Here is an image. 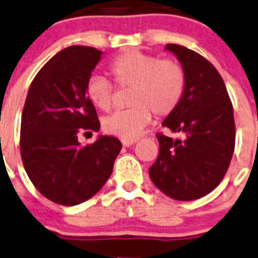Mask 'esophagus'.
<instances>
[{"instance_id":"34e87169","label":"esophagus","mask_w":258,"mask_h":258,"mask_svg":"<svg viewBox=\"0 0 258 258\" xmlns=\"http://www.w3.org/2000/svg\"><path fill=\"white\" fill-rule=\"evenodd\" d=\"M137 141H138L137 138H122V140H121V142H122V145H124V146H131V145L136 144Z\"/></svg>"}]
</instances>
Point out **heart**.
Listing matches in <instances>:
<instances>
[{
	"label": "heart",
	"instance_id": "heart-1",
	"mask_svg": "<svg viewBox=\"0 0 258 258\" xmlns=\"http://www.w3.org/2000/svg\"><path fill=\"white\" fill-rule=\"evenodd\" d=\"M108 72L117 89L131 90L127 102L132 107L103 120L104 131L121 138L138 137L150 124L153 113L156 117L169 116L185 92V70L176 60L127 50L109 63ZM114 86L103 77H92L86 95L98 109L108 112L114 105Z\"/></svg>",
	"mask_w": 258,
	"mask_h": 258
}]
</instances>
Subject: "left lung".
I'll list each match as a JSON object with an SVG mask.
<instances>
[{
	"label": "left lung",
	"mask_w": 258,
	"mask_h": 258,
	"mask_svg": "<svg viewBox=\"0 0 258 258\" xmlns=\"http://www.w3.org/2000/svg\"><path fill=\"white\" fill-rule=\"evenodd\" d=\"M166 49L181 62L186 86L179 107L162 125L182 138L156 133L159 155L149 175L168 197L192 201L214 190L227 172L235 150L234 108L210 61L177 44Z\"/></svg>",
	"instance_id": "left-lung-1"
}]
</instances>
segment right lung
<instances>
[{"instance_id":"1","label":"right lung","mask_w":258,"mask_h":258,"mask_svg":"<svg viewBox=\"0 0 258 258\" xmlns=\"http://www.w3.org/2000/svg\"><path fill=\"white\" fill-rule=\"evenodd\" d=\"M102 50L73 45L39 70L28 90L21 121V156L35 188L54 204L74 206L102 189L121 142L100 136L81 146L78 136L100 129L86 95Z\"/></svg>"}]
</instances>
